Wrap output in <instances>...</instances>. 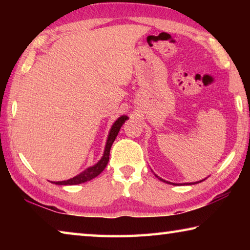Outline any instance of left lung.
Listing matches in <instances>:
<instances>
[{
	"instance_id": "8db88e82",
	"label": "left lung",
	"mask_w": 250,
	"mask_h": 250,
	"mask_svg": "<svg viewBox=\"0 0 250 250\" xmlns=\"http://www.w3.org/2000/svg\"><path fill=\"white\" fill-rule=\"evenodd\" d=\"M155 176L158 177V179L160 180V181H163V182H166V183H170L171 184V182H167V181H166V180H163V179H161V177H159L158 175L155 174ZM202 181H205V179L204 180H202ZM202 181H198V182H194V183H184V184H188V185H191V184H196V183H200V182H202ZM173 185H175V183H172Z\"/></svg>"
}]
</instances>
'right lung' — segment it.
Returning a JSON list of instances; mask_svg holds the SVG:
<instances>
[{"mask_svg": "<svg viewBox=\"0 0 250 250\" xmlns=\"http://www.w3.org/2000/svg\"><path fill=\"white\" fill-rule=\"evenodd\" d=\"M128 119L129 118L125 115H124V116L118 118V119L115 121V124L111 125V129H110L108 138H107V142H105L104 154H103V156H101V159L98 161V162L95 164V166L87 167L86 170L83 171L82 173H79L78 175L71 177V179H69V180L52 182V183L56 184V185H77V184H82V183H84V182L90 181L92 179H95L96 176H98L100 173L104 170V167H107L108 161H109L110 149H111L112 143L116 140L117 135H118V133H119L122 125H124L125 120H128Z\"/></svg>", "mask_w": 250, "mask_h": 250, "instance_id": "1", "label": "right lung"}]
</instances>
